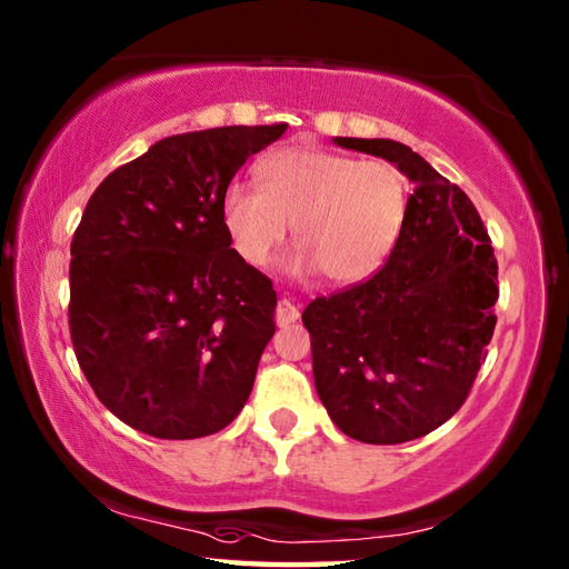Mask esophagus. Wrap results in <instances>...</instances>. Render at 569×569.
Wrapping results in <instances>:
<instances>
[{"label":"esophagus","instance_id":"esophagus-1","mask_svg":"<svg viewBox=\"0 0 569 569\" xmlns=\"http://www.w3.org/2000/svg\"><path fill=\"white\" fill-rule=\"evenodd\" d=\"M298 308L288 301V298H281V301L276 303V323L278 326H288V323H293V320H298Z\"/></svg>","mask_w":569,"mask_h":569}]
</instances>
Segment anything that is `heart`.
I'll list each match as a JSON object with an SVG mask.
<instances>
[{"label": "heart", "instance_id": "obj_1", "mask_svg": "<svg viewBox=\"0 0 569 569\" xmlns=\"http://www.w3.org/2000/svg\"><path fill=\"white\" fill-rule=\"evenodd\" d=\"M256 177L258 189L231 183L221 199L231 249L256 268L271 261L293 223L296 273L363 283L386 266L408 219L406 173L383 159L293 143L258 161Z\"/></svg>", "mask_w": 569, "mask_h": 569}]
</instances>
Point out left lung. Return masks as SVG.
Returning a JSON list of instances; mask_svg holds the SVG:
<instances>
[{
  "label": "left lung",
  "mask_w": 569,
  "mask_h": 569,
  "mask_svg": "<svg viewBox=\"0 0 569 569\" xmlns=\"http://www.w3.org/2000/svg\"><path fill=\"white\" fill-rule=\"evenodd\" d=\"M333 141L396 163L416 186L386 266L303 311L330 420L353 440L398 446L468 398L498 320V261L472 201L420 153L390 139Z\"/></svg>",
  "instance_id": "obj_1"
}]
</instances>
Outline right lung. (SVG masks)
<instances>
[{
	"label": "right lung",
	"instance_id": "add662e5",
	"mask_svg": "<svg viewBox=\"0 0 569 569\" xmlns=\"http://www.w3.org/2000/svg\"><path fill=\"white\" fill-rule=\"evenodd\" d=\"M286 129L177 133L91 193L71 239V343L97 398L133 430L203 438L249 400L276 291L231 249L221 199Z\"/></svg>",
	"mask_w": 569,
	"mask_h": 569
}]
</instances>
